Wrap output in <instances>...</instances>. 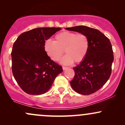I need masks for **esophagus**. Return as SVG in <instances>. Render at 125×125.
I'll list each match as a JSON object with an SVG mask.
<instances>
[{
  "label": "esophagus",
  "instance_id": "obj_1",
  "mask_svg": "<svg viewBox=\"0 0 125 125\" xmlns=\"http://www.w3.org/2000/svg\"><path fill=\"white\" fill-rule=\"evenodd\" d=\"M67 68H68L67 67H65V66H63L62 67V69H63V71H64V70H66V69H67Z\"/></svg>",
  "mask_w": 125,
  "mask_h": 125
}]
</instances>
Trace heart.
I'll return each instance as SVG.
<instances>
[{
	"label": "heart",
	"instance_id": "heart-1",
	"mask_svg": "<svg viewBox=\"0 0 125 125\" xmlns=\"http://www.w3.org/2000/svg\"><path fill=\"white\" fill-rule=\"evenodd\" d=\"M89 47L87 37L83 33L64 31L55 36V41L48 39L45 41L44 49L49 58L59 61L64 52L66 53L62 59L61 63L69 65L73 62H80L86 56Z\"/></svg>",
	"mask_w": 125,
	"mask_h": 125
}]
</instances>
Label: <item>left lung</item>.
Returning a JSON list of instances; mask_svg holds the SVG:
<instances>
[{"label":"left lung","mask_w":125,"mask_h":125,"mask_svg":"<svg viewBox=\"0 0 125 125\" xmlns=\"http://www.w3.org/2000/svg\"><path fill=\"white\" fill-rule=\"evenodd\" d=\"M85 35L89 42L86 56L73 67L74 76L71 87L78 94L88 95L99 90L109 79L114 59L112 47L101 31L85 26L65 28Z\"/></svg>","instance_id":"1"}]
</instances>
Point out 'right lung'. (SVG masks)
Wrapping results in <instances>:
<instances>
[{
	"instance_id": "obj_1",
	"label": "right lung",
	"mask_w": 125,
	"mask_h": 125,
	"mask_svg": "<svg viewBox=\"0 0 125 125\" xmlns=\"http://www.w3.org/2000/svg\"><path fill=\"white\" fill-rule=\"evenodd\" d=\"M59 28H36L23 33L14 43L11 53L13 76L26 94L39 95L47 92L56 77L62 72L44 51L45 41Z\"/></svg>"
}]
</instances>
